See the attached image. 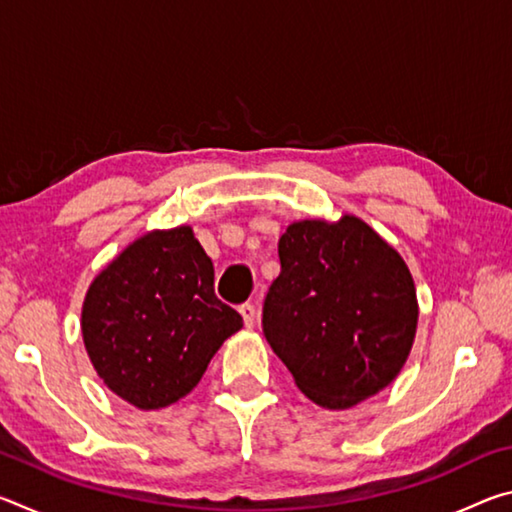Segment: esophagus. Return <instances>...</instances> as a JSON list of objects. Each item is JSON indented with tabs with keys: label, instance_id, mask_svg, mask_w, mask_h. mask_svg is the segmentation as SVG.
I'll use <instances>...</instances> for the list:
<instances>
[{
	"label": "esophagus",
	"instance_id": "1",
	"mask_svg": "<svg viewBox=\"0 0 512 512\" xmlns=\"http://www.w3.org/2000/svg\"><path fill=\"white\" fill-rule=\"evenodd\" d=\"M239 314L244 316V323H246V327H253V325H255V320H257V309H255L253 302H244V305L239 307Z\"/></svg>",
	"mask_w": 512,
	"mask_h": 512
}]
</instances>
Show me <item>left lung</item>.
<instances>
[{
    "label": "left lung",
    "mask_w": 512,
    "mask_h": 512,
    "mask_svg": "<svg viewBox=\"0 0 512 512\" xmlns=\"http://www.w3.org/2000/svg\"><path fill=\"white\" fill-rule=\"evenodd\" d=\"M282 271L262 325L309 400L350 409L386 388L409 357L418 300L397 250L357 216L300 221L277 244Z\"/></svg>",
    "instance_id": "1"
}]
</instances>
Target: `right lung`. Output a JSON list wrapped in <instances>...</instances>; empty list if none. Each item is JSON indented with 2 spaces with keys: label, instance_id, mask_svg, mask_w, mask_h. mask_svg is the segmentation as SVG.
<instances>
[{
  "label": "right lung",
  "instance_id": "obj_1",
  "mask_svg": "<svg viewBox=\"0 0 512 512\" xmlns=\"http://www.w3.org/2000/svg\"><path fill=\"white\" fill-rule=\"evenodd\" d=\"M244 327L214 293L192 228L155 230L103 268L83 302V341L112 393L142 411L178 402L223 341Z\"/></svg>",
  "mask_w": 512,
  "mask_h": 512
}]
</instances>
